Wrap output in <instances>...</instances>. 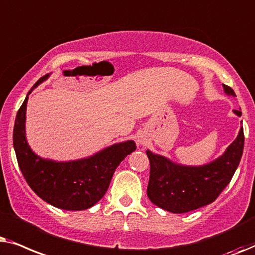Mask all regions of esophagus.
I'll use <instances>...</instances> for the list:
<instances>
[{
  "mask_svg": "<svg viewBox=\"0 0 255 255\" xmlns=\"http://www.w3.org/2000/svg\"><path fill=\"white\" fill-rule=\"evenodd\" d=\"M136 143H137V145H144L145 144V138L143 137V136H137V138H136Z\"/></svg>",
  "mask_w": 255,
  "mask_h": 255,
  "instance_id": "obj_1",
  "label": "esophagus"
}]
</instances>
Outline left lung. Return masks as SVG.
<instances>
[{
	"instance_id": "8db88e82",
	"label": "left lung",
	"mask_w": 255,
	"mask_h": 255,
	"mask_svg": "<svg viewBox=\"0 0 255 255\" xmlns=\"http://www.w3.org/2000/svg\"><path fill=\"white\" fill-rule=\"evenodd\" d=\"M227 96L237 97L232 88L223 85ZM242 117V111L233 110ZM244 129L223 155L203 165H185L165 156L147 150L150 176L147 195L151 203L165 211L185 213L215 202L238 168L244 151Z\"/></svg>"
}]
</instances>
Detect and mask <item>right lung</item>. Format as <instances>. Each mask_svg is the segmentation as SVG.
<instances>
[{"label": "right lung", "mask_w": 255, "mask_h": 255, "mask_svg": "<svg viewBox=\"0 0 255 255\" xmlns=\"http://www.w3.org/2000/svg\"><path fill=\"white\" fill-rule=\"evenodd\" d=\"M49 77L45 74L33 85L17 112L13 149L19 169L37 196L58 209L81 211L92 208L103 198L115 169L136 145L133 140L119 142L88 157L65 162L43 158L33 152L26 140V104L29 94Z\"/></svg>", "instance_id": "obj_1"}]
</instances>
